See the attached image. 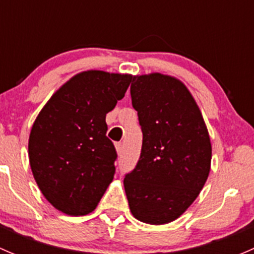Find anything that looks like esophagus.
I'll return each mask as SVG.
<instances>
[{
	"label": "esophagus",
	"mask_w": 254,
	"mask_h": 254,
	"mask_svg": "<svg viewBox=\"0 0 254 254\" xmlns=\"http://www.w3.org/2000/svg\"><path fill=\"white\" fill-rule=\"evenodd\" d=\"M115 150H117V152L120 155V153L123 152V145H122V143H120V142L115 143Z\"/></svg>",
	"instance_id": "obj_1"
}]
</instances>
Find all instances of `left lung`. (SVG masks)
Returning <instances> with one entry per match:
<instances>
[{
	"label": "left lung",
	"mask_w": 254,
	"mask_h": 254,
	"mask_svg": "<svg viewBox=\"0 0 254 254\" xmlns=\"http://www.w3.org/2000/svg\"><path fill=\"white\" fill-rule=\"evenodd\" d=\"M130 93L142 130L139 162L124 178L130 211L145 224H170L198 198L209 177V131L194 97L173 76H134Z\"/></svg>",
	"instance_id": "1"
}]
</instances>
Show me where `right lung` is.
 Instances as JSON below:
<instances>
[{
	"label": "right lung",
	"instance_id": "add662e5",
	"mask_svg": "<svg viewBox=\"0 0 254 254\" xmlns=\"http://www.w3.org/2000/svg\"><path fill=\"white\" fill-rule=\"evenodd\" d=\"M131 75L79 72L63 84L33 123L28 155L33 177L59 211H93L114 178V145L106 115L124 97Z\"/></svg>",
	"mask_w": 254,
	"mask_h": 254
}]
</instances>
